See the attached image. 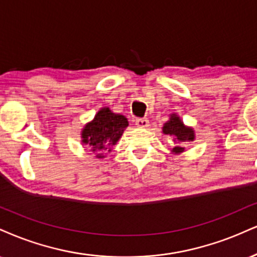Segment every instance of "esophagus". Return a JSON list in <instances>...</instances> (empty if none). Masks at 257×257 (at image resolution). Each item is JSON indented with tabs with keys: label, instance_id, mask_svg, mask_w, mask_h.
Wrapping results in <instances>:
<instances>
[{
	"label": "esophagus",
	"instance_id": "esophagus-1",
	"mask_svg": "<svg viewBox=\"0 0 257 257\" xmlns=\"http://www.w3.org/2000/svg\"><path fill=\"white\" fill-rule=\"evenodd\" d=\"M135 125L139 126V128H147L150 125V122H148L147 118H138L135 119Z\"/></svg>",
	"mask_w": 257,
	"mask_h": 257
}]
</instances>
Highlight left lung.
Segmentation results:
<instances>
[{"instance_id":"left-lung-1","label":"left lung","mask_w":257,"mask_h":257,"mask_svg":"<svg viewBox=\"0 0 257 257\" xmlns=\"http://www.w3.org/2000/svg\"><path fill=\"white\" fill-rule=\"evenodd\" d=\"M163 133L170 135V137H174V141L176 142V146L172 148V153L174 154L183 152L184 147L182 144L194 141V139H195L194 129L184 125V123L182 122L181 118L176 113L170 115V119L163 126Z\"/></svg>"}]
</instances>
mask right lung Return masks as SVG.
<instances>
[{
	"label": "right lung",
	"mask_w": 257,
	"mask_h": 257,
	"mask_svg": "<svg viewBox=\"0 0 257 257\" xmlns=\"http://www.w3.org/2000/svg\"><path fill=\"white\" fill-rule=\"evenodd\" d=\"M128 124V119L123 115L112 112L109 107H101L94 118L83 126L81 142L92 152H98L97 158H104L100 151L109 150L110 152V147L117 144Z\"/></svg>",
	"instance_id": "right-lung-1"
}]
</instances>
